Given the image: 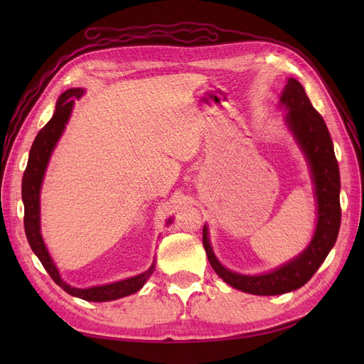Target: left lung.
Wrapping results in <instances>:
<instances>
[{
  "instance_id": "8db88e82",
  "label": "left lung",
  "mask_w": 364,
  "mask_h": 364,
  "mask_svg": "<svg viewBox=\"0 0 364 364\" xmlns=\"http://www.w3.org/2000/svg\"><path fill=\"white\" fill-rule=\"evenodd\" d=\"M279 107L287 111L284 123L304 153L314 185L317 222L310 245L299 255L267 273L243 274L229 270L218 261L209 241L208 225L203 226V247L214 272L230 287L258 296L289 293L310 281L334 247L341 218L338 164L323 118L313 107L304 86L291 77L281 92Z\"/></svg>"
}]
</instances>
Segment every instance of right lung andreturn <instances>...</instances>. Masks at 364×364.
<instances>
[{"instance_id": "right-lung-1", "label": "right lung", "mask_w": 364, "mask_h": 364, "mask_svg": "<svg viewBox=\"0 0 364 364\" xmlns=\"http://www.w3.org/2000/svg\"><path fill=\"white\" fill-rule=\"evenodd\" d=\"M83 94H85L83 87H71V90H67L63 94H60L56 103V111H54L51 119L39 130V134L36 135L35 141H33L27 168L23 176L24 229H26V235L31 250L35 252V255L42 262L43 269L48 272L53 281L56 282L59 287H62L68 294L74 297H80V299H85V301L107 302V301L119 299V297H124L129 294H134L144 287V284L151 277V273L155 272L156 262L153 261L149 270L136 274V277L126 278V279L105 284V285H95V287H87V289L71 287L70 284H67L62 279L56 264H54L46 243H43L42 232H41V188H42L43 176H46L51 153L54 147L58 146L63 130L70 121L74 102L77 98H80ZM171 222L173 218H168L167 225H170Z\"/></svg>"}]
</instances>
